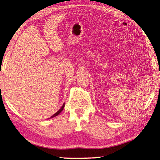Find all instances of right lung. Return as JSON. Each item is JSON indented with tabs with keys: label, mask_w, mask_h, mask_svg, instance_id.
<instances>
[{
	"label": "right lung",
	"mask_w": 160,
	"mask_h": 160,
	"mask_svg": "<svg viewBox=\"0 0 160 160\" xmlns=\"http://www.w3.org/2000/svg\"><path fill=\"white\" fill-rule=\"evenodd\" d=\"M64 107H65V103H64V104H63V106H62L61 107V109H59L58 111V112H56V113H54V114L52 116H51V118H53V117H55V116H58V114H59V113H60L61 112H62V111H63V108H64Z\"/></svg>",
	"instance_id": "1"
}]
</instances>
